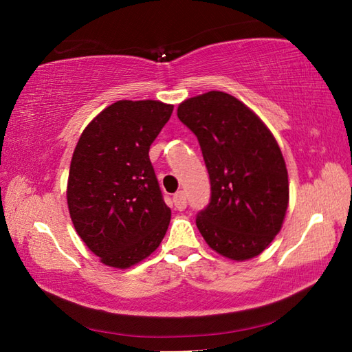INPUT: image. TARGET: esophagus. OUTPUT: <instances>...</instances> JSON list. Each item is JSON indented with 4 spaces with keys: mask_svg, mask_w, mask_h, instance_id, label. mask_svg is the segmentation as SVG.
<instances>
[{
    "mask_svg": "<svg viewBox=\"0 0 352 352\" xmlns=\"http://www.w3.org/2000/svg\"><path fill=\"white\" fill-rule=\"evenodd\" d=\"M172 201H174V206L178 208V210H184L186 206H188V198H186V193L182 190L175 193Z\"/></svg>",
    "mask_w": 352,
    "mask_h": 352,
    "instance_id": "obj_1",
    "label": "esophagus"
}]
</instances>
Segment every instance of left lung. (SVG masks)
<instances>
[{
	"label": "left lung",
	"mask_w": 352,
	"mask_h": 352,
	"mask_svg": "<svg viewBox=\"0 0 352 352\" xmlns=\"http://www.w3.org/2000/svg\"><path fill=\"white\" fill-rule=\"evenodd\" d=\"M177 115L198 138L210 177V203L197 216L199 233L223 257H257L280 233L289 206L286 162L274 134L221 91L183 101Z\"/></svg>",
	"instance_id": "left-lung-1"
}]
</instances>
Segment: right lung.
I'll list each match as a JSON object with an SVG mask.
<instances>
[{"mask_svg": "<svg viewBox=\"0 0 352 352\" xmlns=\"http://www.w3.org/2000/svg\"><path fill=\"white\" fill-rule=\"evenodd\" d=\"M174 106L121 100L96 115L74 149L66 199L77 234L101 263L126 269L159 248L170 221L149 146Z\"/></svg>", "mask_w": 352, "mask_h": 352, "instance_id": "1", "label": "right lung"}]
</instances>
